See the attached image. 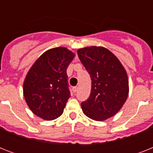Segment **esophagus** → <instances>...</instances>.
Wrapping results in <instances>:
<instances>
[{"label":"esophagus","mask_w":153,"mask_h":153,"mask_svg":"<svg viewBox=\"0 0 153 153\" xmlns=\"http://www.w3.org/2000/svg\"><path fill=\"white\" fill-rule=\"evenodd\" d=\"M72 91H73V92H74V93H76L77 91H78V87H77V86H74V87H73V88H72Z\"/></svg>","instance_id":"34e87169"}]
</instances>
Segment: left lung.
<instances>
[{
  "label": "left lung",
  "mask_w": 153,
  "mask_h": 153,
  "mask_svg": "<svg viewBox=\"0 0 153 153\" xmlns=\"http://www.w3.org/2000/svg\"><path fill=\"white\" fill-rule=\"evenodd\" d=\"M77 53L92 80L91 94L82 102V109L94 121H105L114 116L128 98L127 73L118 59L103 47L83 48Z\"/></svg>",
  "instance_id": "8db88e82"
}]
</instances>
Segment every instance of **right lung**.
I'll return each mask as SVG.
<instances>
[{"label": "right lung", "mask_w": 153, "mask_h": 153, "mask_svg": "<svg viewBox=\"0 0 153 153\" xmlns=\"http://www.w3.org/2000/svg\"><path fill=\"white\" fill-rule=\"evenodd\" d=\"M74 58L63 47L48 50L34 62L25 77L23 92L32 113L51 121L60 117L71 97L67 68Z\"/></svg>", "instance_id": "add662e5"}]
</instances>
